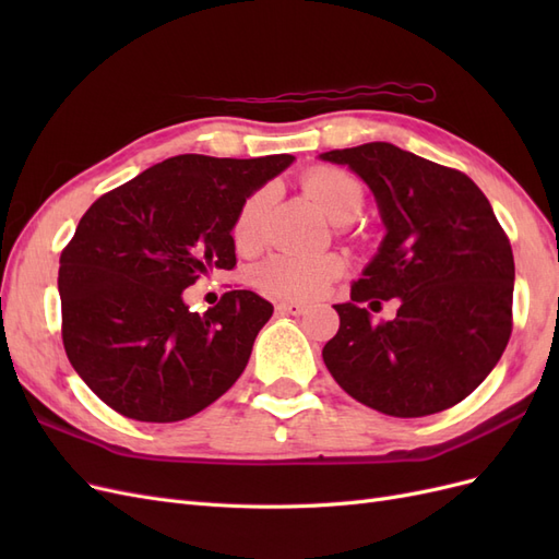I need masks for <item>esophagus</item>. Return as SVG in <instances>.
<instances>
[{
	"mask_svg": "<svg viewBox=\"0 0 559 559\" xmlns=\"http://www.w3.org/2000/svg\"><path fill=\"white\" fill-rule=\"evenodd\" d=\"M277 310H280L282 314H294V317H300V314H306L308 306H302V302H296V300H282L280 306H277Z\"/></svg>",
	"mask_w": 559,
	"mask_h": 559,
	"instance_id": "34e87169",
	"label": "esophagus"
}]
</instances>
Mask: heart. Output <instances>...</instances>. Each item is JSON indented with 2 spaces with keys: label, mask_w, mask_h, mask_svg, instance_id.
<instances>
[{
  "label": "heart",
  "mask_w": 559,
  "mask_h": 559,
  "mask_svg": "<svg viewBox=\"0 0 559 559\" xmlns=\"http://www.w3.org/2000/svg\"><path fill=\"white\" fill-rule=\"evenodd\" d=\"M302 189L314 205L324 212L333 224H349L364 207V186L357 177L341 167H312L302 177ZM270 207V189L251 193L233 218V242L242 253L257 251L263 242L265 214ZM345 273V259L337 253L321 257H273L257 267V284L263 292L280 298L310 300L324 294L329 286Z\"/></svg>",
  "instance_id": "1"
}]
</instances>
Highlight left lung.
<instances>
[{
  "mask_svg": "<svg viewBox=\"0 0 559 559\" xmlns=\"http://www.w3.org/2000/svg\"><path fill=\"white\" fill-rule=\"evenodd\" d=\"M321 160L347 165L370 186L386 228L352 300L333 306L341 329L321 352L326 368L352 399L384 415L452 408L509 345V235L464 173L389 142L326 151ZM373 297H399L397 319L373 325L358 308Z\"/></svg>",
  "mask_w": 559,
  "mask_h": 559,
  "instance_id": "8db88e82",
  "label": "left lung"
}]
</instances>
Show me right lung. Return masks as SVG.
<instances>
[{"label": "right lung", "instance_id": "1", "mask_svg": "<svg viewBox=\"0 0 559 559\" xmlns=\"http://www.w3.org/2000/svg\"><path fill=\"white\" fill-rule=\"evenodd\" d=\"M294 156L167 158L97 198L60 253L62 345L109 408L140 421L205 411L242 376L273 306L233 289L191 312L189 289L235 267L233 218Z\"/></svg>", "mask_w": 559, "mask_h": 559}]
</instances>
